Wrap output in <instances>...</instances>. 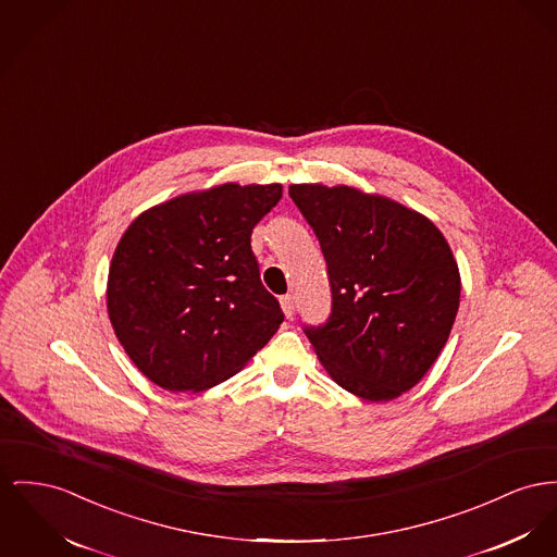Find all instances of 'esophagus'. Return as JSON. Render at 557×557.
Wrapping results in <instances>:
<instances>
[{
	"mask_svg": "<svg viewBox=\"0 0 557 557\" xmlns=\"http://www.w3.org/2000/svg\"><path fill=\"white\" fill-rule=\"evenodd\" d=\"M281 308H283L285 317H294V312H296V299H294V296L281 297Z\"/></svg>",
	"mask_w": 557,
	"mask_h": 557,
	"instance_id": "esophagus-1",
	"label": "esophagus"
}]
</instances>
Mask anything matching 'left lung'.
Instances as JSON below:
<instances>
[{
	"label": "left lung",
	"mask_w": 557,
	"mask_h": 557,
	"mask_svg": "<svg viewBox=\"0 0 557 557\" xmlns=\"http://www.w3.org/2000/svg\"><path fill=\"white\" fill-rule=\"evenodd\" d=\"M289 196L327 261L332 317L306 335L337 386L382 404L431 370L460 304V272L440 227L352 186L294 184Z\"/></svg>",
	"instance_id": "obj_1"
}]
</instances>
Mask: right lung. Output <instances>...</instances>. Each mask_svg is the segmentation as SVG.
Returning <instances> with one entry per match:
<instances>
[{"label":"right lung","instance_id":"add662e5","mask_svg":"<svg viewBox=\"0 0 557 557\" xmlns=\"http://www.w3.org/2000/svg\"><path fill=\"white\" fill-rule=\"evenodd\" d=\"M281 184H222L144 211L122 234L108 274L117 342L148 380L200 393L243 370L283 323L251 251Z\"/></svg>","mask_w":557,"mask_h":557}]
</instances>
